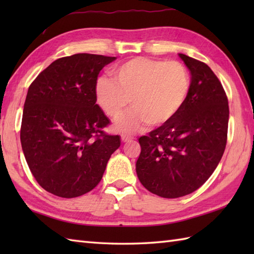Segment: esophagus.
<instances>
[{
	"label": "esophagus",
	"mask_w": 254,
	"mask_h": 254,
	"mask_svg": "<svg viewBox=\"0 0 254 254\" xmlns=\"http://www.w3.org/2000/svg\"><path fill=\"white\" fill-rule=\"evenodd\" d=\"M134 137H132V136H128V135H126V134H122L121 135V139H122V142H128V141H132Z\"/></svg>",
	"instance_id": "1"
}]
</instances>
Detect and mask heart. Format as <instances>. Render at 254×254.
Returning <instances> with one entry per match:
<instances>
[{"instance_id": "1", "label": "heart", "mask_w": 254, "mask_h": 254, "mask_svg": "<svg viewBox=\"0 0 254 254\" xmlns=\"http://www.w3.org/2000/svg\"><path fill=\"white\" fill-rule=\"evenodd\" d=\"M112 78L96 85L97 104L117 120L128 106H134L117 123L120 131L132 133L146 126L169 122L185 105L190 89V75L182 63L149 58H134L117 66Z\"/></svg>"}]
</instances>
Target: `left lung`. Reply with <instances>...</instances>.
<instances>
[{
    "label": "left lung",
    "instance_id": "8db88e82",
    "mask_svg": "<svg viewBox=\"0 0 254 254\" xmlns=\"http://www.w3.org/2000/svg\"><path fill=\"white\" fill-rule=\"evenodd\" d=\"M191 73L187 100L169 122L138 138L136 174L156 195L177 198L203 186L227 143L228 99L206 64L179 53Z\"/></svg>",
    "mask_w": 254,
    "mask_h": 254
}]
</instances>
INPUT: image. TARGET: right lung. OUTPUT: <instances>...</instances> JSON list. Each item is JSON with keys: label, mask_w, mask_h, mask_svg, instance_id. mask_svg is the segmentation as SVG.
Returning a JSON list of instances; mask_svg holds the SVG:
<instances>
[{"label": "right lung", "mask_w": 254, "mask_h": 254, "mask_svg": "<svg viewBox=\"0 0 254 254\" xmlns=\"http://www.w3.org/2000/svg\"><path fill=\"white\" fill-rule=\"evenodd\" d=\"M89 53L58 59L31 83L20 127L21 148L32 176L46 191L76 197L100 182L120 136L96 104L97 77L116 60Z\"/></svg>", "instance_id": "add662e5"}]
</instances>
